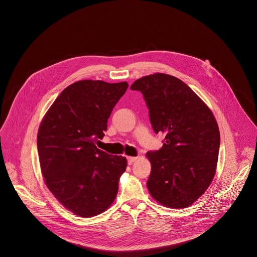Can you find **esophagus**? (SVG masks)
I'll return each mask as SVG.
<instances>
[{
    "label": "esophagus",
    "instance_id": "34e87169",
    "mask_svg": "<svg viewBox=\"0 0 257 257\" xmlns=\"http://www.w3.org/2000/svg\"><path fill=\"white\" fill-rule=\"evenodd\" d=\"M126 159H127V162H128V164H132V163H134L135 161H137V160H138V157L127 156V157H126Z\"/></svg>",
    "mask_w": 257,
    "mask_h": 257
}]
</instances>
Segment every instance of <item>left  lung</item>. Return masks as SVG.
Returning a JSON list of instances; mask_svg holds the SVG:
<instances>
[{
  "label": "left lung",
  "mask_w": 257,
  "mask_h": 257,
  "mask_svg": "<svg viewBox=\"0 0 257 257\" xmlns=\"http://www.w3.org/2000/svg\"><path fill=\"white\" fill-rule=\"evenodd\" d=\"M155 134L165 135L159 150L148 151L147 189L168 208L192 205L212 183L220 150V131L208 106L180 79L155 73L137 80Z\"/></svg>",
  "instance_id": "8db88e82"
}]
</instances>
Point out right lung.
Here are the masks:
<instances>
[{"mask_svg": "<svg viewBox=\"0 0 257 257\" xmlns=\"http://www.w3.org/2000/svg\"><path fill=\"white\" fill-rule=\"evenodd\" d=\"M126 82L82 80L65 88L44 115L37 134L42 175L54 197L75 215L90 218L114 201L126 159L99 149L111 110Z\"/></svg>", "mask_w": 257, "mask_h": 257, "instance_id": "right-lung-1", "label": "right lung"}]
</instances>
